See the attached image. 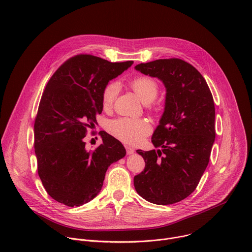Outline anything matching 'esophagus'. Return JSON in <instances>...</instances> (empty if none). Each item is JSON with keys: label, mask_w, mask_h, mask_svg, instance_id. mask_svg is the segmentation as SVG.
<instances>
[{"label": "esophagus", "mask_w": 252, "mask_h": 252, "mask_svg": "<svg viewBox=\"0 0 252 252\" xmlns=\"http://www.w3.org/2000/svg\"><path fill=\"white\" fill-rule=\"evenodd\" d=\"M126 154H127L128 156H130V155H132V154L134 153L133 149H131L130 147H126Z\"/></svg>", "instance_id": "34e87169"}]
</instances>
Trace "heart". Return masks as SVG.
Wrapping results in <instances>:
<instances>
[{"mask_svg":"<svg viewBox=\"0 0 252 252\" xmlns=\"http://www.w3.org/2000/svg\"><path fill=\"white\" fill-rule=\"evenodd\" d=\"M130 87L142 102H152L158 94V83L150 77H137L130 82ZM120 92V84H107L101 94V104L104 110H110ZM106 129L112 135L130 146H136L152 132V126L143 119L119 118L106 124Z\"/></svg>","mask_w":252,"mask_h":252,"instance_id":"heart-1","label":"heart"}]
</instances>
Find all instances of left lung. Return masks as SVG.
Masks as SVG:
<instances>
[{
    "label": "left lung",
    "instance_id": "8db88e82",
    "mask_svg": "<svg viewBox=\"0 0 252 252\" xmlns=\"http://www.w3.org/2000/svg\"><path fill=\"white\" fill-rule=\"evenodd\" d=\"M134 68L158 78L166 89L164 112L152 137L159 150L136 151L146 166L134 176V189L152 203L172 204L194 191L208 164L215 138L213 97L199 71L181 59Z\"/></svg>",
    "mask_w": 252,
    "mask_h": 252
}]
</instances>
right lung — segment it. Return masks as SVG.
I'll list each match as a JSON object with an SVG mask.
<instances>
[{
  "label": "right lung",
  "instance_id": "right-lung-1",
  "mask_svg": "<svg viewBox=\"0 0 252 252\" xmlns=\"http://www.w3.org/2000/svg\"><path fill=\"white\" fill-rule=\"evenodd\" d=\"M132 61L111 63L92 55L64 62L52 76L34 120V154L38 173L51 197L81 206L100 191L106 169L126 156L122 142L100 131L102 143L86 149L84 137L101 114V94L109 82Z\"/></svg>",
  "mask_w": 252,
  "mask_h": 252
}]
</instances>
